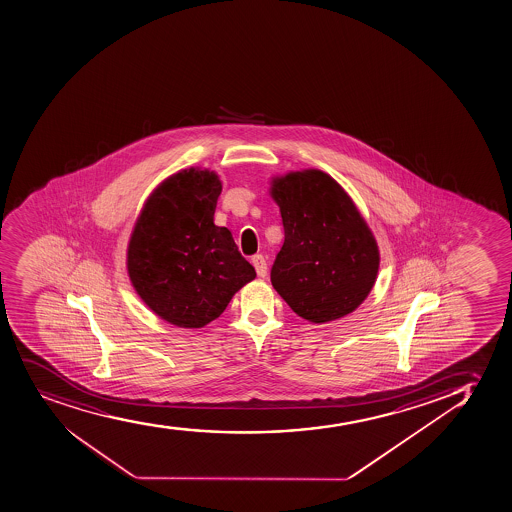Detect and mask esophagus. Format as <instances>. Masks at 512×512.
<instances>
[{"mask_svg": "<svg viewBox=\"0 0 512 512\" xmlns=\"http://www.w3.org/2000/svg\"><path fill=\"white\" fill-rule=\"evenodd\" d=\"M252 264L255 270H257L259 277L267 275V262H265L264 255H253Z\"/></svg>", "mask_w": 512, "mask_h": 512, "instance_id": "1", "label": "esophagus"}]
</instances>
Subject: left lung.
<instances>
[{"label":"left lung","mask_w":512,"mask_h":512,"mask_svg":"<svg viewBox=\"0 0 512 512\" xmlns=\"http://www.w3.org/2000/svg\"><path fill=\"white\" fill-rule=\"evenodd\" d=\"M284 245L270 281L292 311L321 325L353 313L379 274V245L353 199L318 169L272 177Z\"/></svg>","instance_id":"obj_1"}]
</instances>
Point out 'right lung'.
Wrapping results in <instances>:
<instances>
[{
    "label": "right lung",
    "instance_id": "obj_1",
    "mask_svg": "<svg viewBox=\"0 0 512 512\" xmlns=\"http://www.w3.org/2000/svg\"><path fill=\"white\" fill-rule=\"evenodd\" d=\"M215 171L191 167L150 193L127 248V270L145 306L171 325L203 328L257 274L231 231L215 225Z\"/></svg>",
    "mask_w": 512,
    "mask_h": 512
}]
</instances>
